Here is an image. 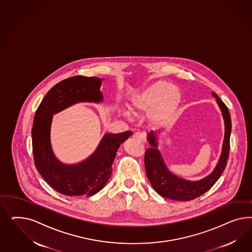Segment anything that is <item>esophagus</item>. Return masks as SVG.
<instances>
[{
  "mask_svg": "<svg viewBox=\"0 0 252 252\" xmlns=\"http://www.w3.org/2000/svg\"><path fill=\"white\" fill-rule=\"evenodd\" d=\"M133 137L140 142H145L146 134L144 132H136V133H134Z\"/></svg>",
  "mask_w": 252,
  "mask_h": 252,
  "instance_id": "34e87169",
  "label": "esophagus"
}]
</instances>
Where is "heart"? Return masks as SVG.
I'll return each instance as SVG.
<instances>
[{"label": "heart", "mask_w": 252, "mask_h": 252, "mask_svg": "<svg viewBox=\"0 0 252 252\" xmlns=\"http://www.w3.org/2000/svg\"><path fill=\"white\" fill-rule=\"evenodd\" d=\"M180 102L179 90L165 81L159 80L135 94L130 99L129 109L134 115H141L150 111L151 121L162 124L176 113Z\"/></svg>", "instance_id": "b5f03b06"}]
</instances>
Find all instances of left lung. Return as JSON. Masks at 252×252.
<instances>
[{
	"label": "left lung",
	"instance_id": "obj_1",
	"mask_svg": "<svg viewBox=\"0 0 252 252\" xmlns=\"http://www.w3.org/2000/svg\"><path fill=\"white\" fill-rule=\"evenodd\" d=\"M214 98L221 109L224 119V139L222 144L221 157L214 172L203 178L202 180L191 182L173 175L165 166L159 151L157 150L156 137L151 132L148 140L151 144L145 153L146 174L155 191L163 198H171L175 200H192L198 198L209 190L216 181L220 178L228 160L230 150V135H231V117L227 106L219 99L216 93L213 92Z\"/></svg>",
	"mask_w": 252,
	"mask_h": 252
}]
</instances>
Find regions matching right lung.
<instances>
[{"label": "right lung", "mask_w": 252, "mask_h": 252, "mask_svg": "<svg viewBox=\"0 0 252 252\" xmlns=\"http://www.w3.org/2000/svg\"><path fill=\"white\" fill-rule=\"evenodd\" d=\"M98 77L75 76L55 85L45 95L34 116L31 130L34 163L54 190L65 196H92L104 188L112 175V164L120 144L131 131L106 134L92 157L76 165L63 164L50 143L53 115L78 101H102Z\"/></svg>", "instance_id": "right-lung-1"}]
</instances>
